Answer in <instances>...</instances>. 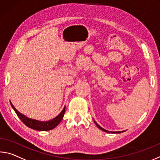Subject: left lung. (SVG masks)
Wrapping results in <instances>:
<instances>
[{"instance_id":"8db88e82","label":"left lung","mask_w":160,"mask_h":160,"mask_svg":"<svg viewBox=\"0 0 160 160\" xmlns=\"http://www.w3.org/2000/svg\"><path fill=\"white\" fill-rule=\"evenodd\" d=\"M94 123H95V124L97 126V127L98 129H100L101 130H102V131H103V132H107V133H122V132H124V131H122V132H109V131H108V130H106V129H104L103 128H102V127H100L99 125H98V124L96 122V121L94 120Z\"/></svg>"}]
</instances>
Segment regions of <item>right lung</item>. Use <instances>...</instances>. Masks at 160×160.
<instances>
[{"mask_svg": "<svg viewBox=\"0 0 160 160\" xmlns=\"http://www.w3.org/2000/svg\"><path fill=\"white\" fill-rule=\"evenodd\" d=\"M10 104H11L12 108L14 109V111H15L17 116H18L20 120H22V122L24 123L26 126H27L28 127H29V128L32 129H35L38 131H49L55 128V127H56L58 124L60 123V122L62 121V120L63 119V115H64L65 109H66V106H64V108H63V109L62 110V111L57 116V117H55L51 120L39 121V120H34V119L28 118L26 115H23L22 113L19 112L18 110L14 108V106L12 105V103H11V101H10Z\"/></svg>", "mask_w": 160, "mask_h": 160, "instance_id": "right-lung-1", "label": "right lung"}]
</instances>
